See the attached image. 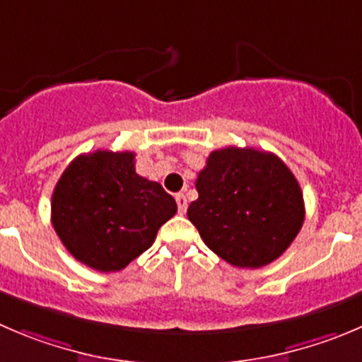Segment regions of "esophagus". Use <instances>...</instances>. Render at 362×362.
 <instances>
[{
    "label": "esophagus",
    "mask_w": 362,
    "mask_h": 362,
    "mask_svg": "<svg viewBox=\"0 0 362 362\" xmlns=\"http://www.w3.org/2000/svg\"><path fill=\"white\" fill-rule=\"evenodd\" d=\"M175 199H177L178 214H185V210H187V198H185L184 194H177L175 196Z\"/></svg>",
    "instance_id": "esophagus-1"
}]
</instances>
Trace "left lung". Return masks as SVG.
<instances>
[{"mask_svg": "<svg viewBox=\"0 0 362 362\" xmlns=\"http://www.w3.org/2000/svg\"><path fill=\"white\" fill-rule=\"evenodd\" d=\"M187 217L203 242L242 269L269 265L304 223L300 185L278 156L255 148L214 150L196 178Z\"/></svg>", "mask_w": 362, "mask_h": 362, "instance_id": "obj_1", "label": "left lung"}]
</instances>
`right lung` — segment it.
<instances>
[{
    "label": "right lung",
    "mask_w": 362,
    "mask_h": 362,
    "mask_svg": "<svg viewBox=\"0 0 362 362\" xmlns=\"http://www.w3.org/2000/svg\"><path fill=\"white\" fill-rule=\"evenodd\" d=\"M134 153L97 150L66 166L51 199V221L70 255L117 272L150 247L177 214L163 185L136 173Z\"/></svg>",
    "instance_id": "right-lung-1"
}]
</instances>
